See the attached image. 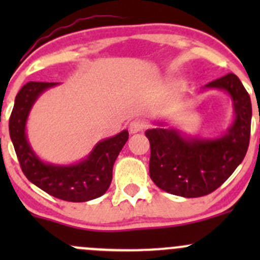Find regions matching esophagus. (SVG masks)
<instances>
[{
  "mask_svg": "<svg viewBox=\"0 0 260 260\" xmlns=\"http://www.w3.org/2000/svg\"><path fill=\"white\" fill-rule=\"evenodd\" d=\"M145 128V123L142 122V120H132V122L129 123V125H128V131H129L131 135H135V133H138L141 132V131Z\"/></svg>",
  "mask_w": 260,
  "mask_h": 260,
  "instance_id": "34e87169",
  "label": "esophagus"
}]
</instances>
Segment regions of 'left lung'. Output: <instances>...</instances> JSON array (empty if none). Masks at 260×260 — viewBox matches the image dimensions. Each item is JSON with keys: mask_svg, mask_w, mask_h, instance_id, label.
<instances>
[{"mask_svg": "<svg viewBox=\"0 0 260 260\" xmlns=\"http://www.w3.org/2000/svg\"><path fill=\"white\" fill-rule=\"evenodd\" d=\"M232 98L234 120L220 137L186 136L176 128L157 127L145 132L151 146L149 176L161 190L182 198H200L216 190L242 164L249 147L251 102L235 74L206 84Z\"/></svg>", "mask_w": 260, "mask_h": 260, "instance_id": "left-lung-1", "label": "left lung"}]
</instances>
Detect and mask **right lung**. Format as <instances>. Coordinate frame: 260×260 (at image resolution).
Returning <instances> with one entry per match:
<instances>
[{
  "mask_svg": "<svg viewBox=\"0 0 260 260\" xmlns=\"http://www.w3.org/2000/svg\"><path fill=\"white\" fill-rule=\"evenodd\" d=\"M57 83L30 81L15 98L10 117V137L14 143L21 170L30 182L54 198L72 203H84L99 198L109 188L112 171L118 154L128 141V131L102 140L90 153L73 165L44 162L31 148L26 135V123L39 96Z\"/></svg>",
  "mask_w": 260,
  "mask_h": 260,
  "instance_id": "right-lung-1",
  "label": "right lung"
}]
</instances>
